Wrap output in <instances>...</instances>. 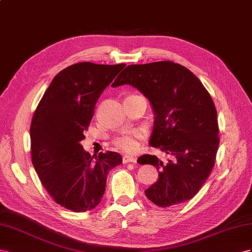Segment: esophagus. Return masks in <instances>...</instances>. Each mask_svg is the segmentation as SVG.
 <instances>
[{
	"label": "esophagus",
	"mask_w": 252,
	"mask_h": 252,
	"mask_svg": "<svg viewBox=\"0 0 252 252\" xmlns=\"http://www.w3.org/2000/svg\"><path fill=\"white\" fill-rule=\"evenodd\" d=\"M122 162L124 163H128V162H133L135 163L136 162V158L133 157V156H128V155H126L122 157Z\"/></svg>",
	"instance_id": "1"
}]
</instances>
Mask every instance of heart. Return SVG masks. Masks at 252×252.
<instances>
[{
    "mask_svg": "<svg viewBox=\"0 0 252 252\" xmlns=\"http://www.w3.org/2000/svg\"><path fill=\"white\" fill-rule=\"evenodd\" d=\"M140 137L141 135L138 132L126 131L124 133H121L118 137L115 138L114 145L118 149L125 151V152L131 153L137 150L139 146L138 140Z\"/></svg>",
    "mask_w": 252,
    "mask_h": 252,
    "instance_id": "b5f03b06",
    "label": "heart"
}]
</instances>
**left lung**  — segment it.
<instances>
[{
  "mask_svg": "<svg viewBox=\"0 0 252 252\" xmlns=\"http://www.w3.org/2000/svg\"><path fill=\"white\" fill-rule=\"evenodd\" d=\"M128 84L152 105L154 127L150 146L172 159L142 155L140 164H152L158 179L145 193L158 207L193 198L209 177L219 148V126L212 98L188 68L171 61L132 64L116 78L113 88Z\"/></svg>",
  "mask_w": 252,
  "mask_h": 252,
  "instance_id": "8db88e82",
  "label": "left lung"
}]
</instances>
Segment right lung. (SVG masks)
<instances>
[{
    "label": "right lung",
    "mask_w": 252,
    "mask_h": 252,
    "mask_svg": "<svg viewBox=\"0 0 252 252\" xmlns=\"http://www.w3.org/2000/svg\"><path fill=\"white\" fill-rule=\"evenodd\" d=\"M126 64H73L53 79L31 126L35 172L57 204L74 212L92 210L101 202L109 171L122 162L116 152L91 156L81 141L95 105Z\"/></svg>",
    "instance_id": "1"
}]
</instances>
